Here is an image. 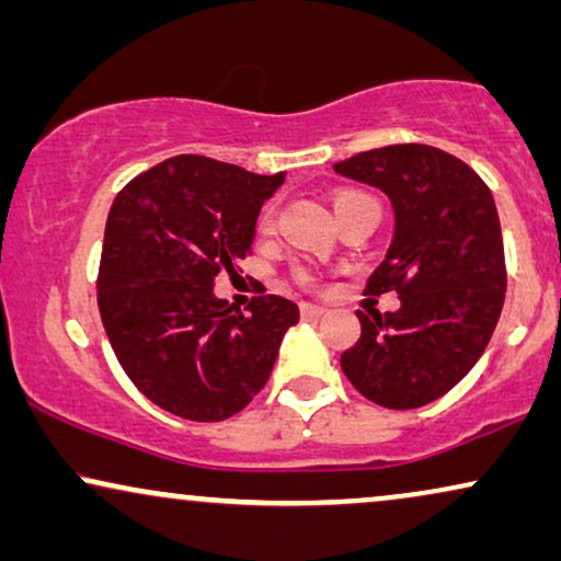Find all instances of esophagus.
<instances>
[{
	"mask_svg": "<svg viewBox=\"0 0 561 561\" xmlns=\"http://www.w3.org/2000/svg\"><path fill=\"white\" fill-rule=\"evenodd\" d=\"M300 313L302 318H321L325 313L323 305H313V302H302L300 305Z\"/></svg>",
	"mask_w": 561,
	"mask_h": 561,
	"instance_id": "1",
	"label": "esophagus"
}]
</instances>
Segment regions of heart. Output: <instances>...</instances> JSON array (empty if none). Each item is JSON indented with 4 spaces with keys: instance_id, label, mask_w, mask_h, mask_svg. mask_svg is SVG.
<instances>
[{
    "instance_id": "obj_1",
    "label": "heart",
    "mask_w": 561,
    "mask_h": 561,
    "mask_svg": "<svg viewBox=\"0 0 561 561\" xmlns=\"http://www.w3.org/2000/svg\"><path fill=\"white\" fill-rule=\"evenodd\" d=\"M365 194H359V191H342V194H336V196H333V209H344L346 207V204H350V202H354V198H363ZM259 228L261 230H264V232H268V230H272L274 228V209H266L264 211V215H261V219H259ZM300 279L305 282V285H313V276H310V274H300Z\"/></svg>"
}]
</instances>
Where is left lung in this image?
<instances>
[{
	"label": "left lung",
	"instance_id": "obj_1",
	"mask_svg": "<svg viewBox=\"0 0 561 561\" xmlns=\"http://www.w3.org/2000/svg\"><path fill=\"white\" fill-rule=\"evenodd\" d=\"M333 170L391 198L393 243L365 293L401 297L396 313L359 310L363 333L342 370L380 407H424L477 365L500 321L507 268L492 191L430 145H388Z\"/></svg>",
	"mask_w": 561,
	"mask_h": 561
}]
</instances>
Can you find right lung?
I'll list each match as a JSON object with an SVG mask.
<instances>
[{"label":"right lung","instance_id":"obj_1","mask_svg":"<svg viewBox=\"0 0 561 561\" xmlns=\"http://www.w3.org/2000/svg\"><path fill=\"white\" fill-rule=\"evenodd\" d=\"M285 173L259 175L202 154L139 173L105 222L98 308L124 373L160 409L222 422L272 375L293 300L261 295L248 313L215 297V276L251 253L261 204Z\"/></svg>","mask_w":561,"mask_h":561}]
</instances>
